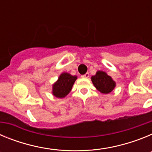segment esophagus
<instances>
[{"instance_id": "1", "label": "esophagus", "mask_w": 152, "mask_h": 152, "mask_svg": "<svg viewBox=\"0 0 152 152\" xmlns=\"http://www.w3.org/2000/svg\"><path fill=\"white\" fill-rule=\"evenodd\" d=\"M89 76H90L89 73H86L85 75H82V76H81V77H84V78H88V77H89Z\"/></svg>"}]
</instances>
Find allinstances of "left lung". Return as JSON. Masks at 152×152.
I'll use <instances>...</instances> for the list:
<instances>
[{
	"mask_svg": "<svg viewBox=\"0 0 152 152\" xmlns=\"http://www.w3.org/2000/svg\"><path fill=\"white\" fill-rule=\"evenodd\" d=\"M91 81L96 89L104 94L112 92L116 85L111 76L103 71H97L96 75L91 77Z\"/></svg>",
	"mask_w": 152,
	"mask_h": 152,
	"instance_id": "8db88e82",
	"label": "left lung"
}]
</instances>
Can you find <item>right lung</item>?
Here are the masks:
<instances>
[{
	"instance_id": "obj_1",
	"label": "right lung",
	"mask_w": 152,
	"mask_h": 152,
	"mask_svg": "<svg viewBox=\"0 0 152 152\" xmlns=\"http://www.w3.org/2000/svg\"><path fill=\"white\" fill-rule=\"evenodd\" d=\"M77 78L76 75H72L68 72L61 73L58 80L52 84V95L60 99L65 97L72 91Z\"/></svg>"
}]
</instances>
